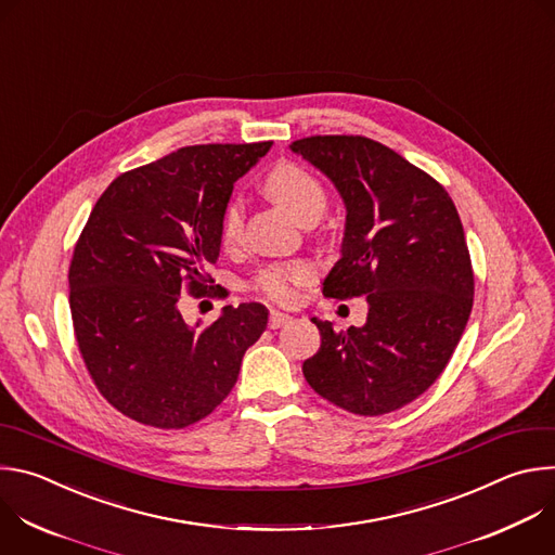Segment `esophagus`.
<instances>
[{
  "label": "esophagus",
  "instance_id": "esophagus-1",
  "mask_svg": "<svg viewBox=\"0 0 555 555\" xmlns=\"http://www.w3.org/2000/svg\"><path fill=\"white\" fill-rule=\"evenodd\" d=\"M289 321H292L289 313H283V311H276V309L270 311V330H279V327H283Z\"/></svg>",
  "mask_w": 555,
  "mask_h": 555
}]
</instances>
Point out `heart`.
<instances>
[{
	"mask_svg": "<svg viewBox=\"0 0 555 555\" xmlns=\"http://www.w3.org/2000/svg\"><path fill=\"white\" fill-rule=\"evenodd\" d=\"M263 191L279 206H283L294 219L302 221L311 215H323L327 206L325 191L321 182L315 180L307 169L294 163L276 165L266 182ZM244 230V210L240 202H230L221 215L219 236L225 248L240 244ZM311 279V270L305 263H283L270 266L261 270L255 279V289L276 302H292L298 296V287H302Z\"/></svg>",
	"mask_w": 555,
	"mask_h": 555,
	"instance_id": "heart-1",
	"label": "heart"
}]
</instances>
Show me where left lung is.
I'll list each match as a JSON object with an SVG mask.
<instances>
[{"label": "left lung", "mask_w": 555, "mask_h": 555, "mask_svg": "<svg viewBox=\"0 0 555 555\" xmlns=\"http://www.w3.org/2000/svg\"><path fill=\"white\" fill-rule=\"evenodd\" d=\"M340 193V259L323 281L332 298L366 296L362 327L311 319L321 349L302 362L309 386L364 417L398 411L441 375L467 325L474 274L446 189L400 153L362 135L289 144Z\"/></svg>", "instance_id": "obj_1"}]
</instances>
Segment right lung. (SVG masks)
Here are the masks:
<instances>
[{"mask_svg":"<svg viewBox=\"0 0 555 555\" xmlns=\"http://www.w3.org/2000/svg\"><path fill=\"white\" fill-rule=\"evenodd\" d=\"M272 142L195 144L118 176L78 236L69 309L78 351L103 398L153 428H186L210 415L268 327L261 302L225 305L199 330L180 294H206L221 248V215L234 182Z\"/></svg>","mask_w":555,"mask_h":555,"instance_id":"add662e5","label":"right lung"}]
</instances>
